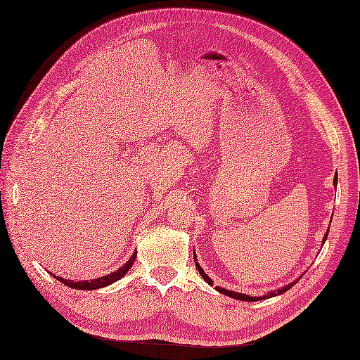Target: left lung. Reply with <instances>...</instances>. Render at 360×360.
Returning a JSON list of instances; mask_svg holds the SVG:
<instances>
[{
  "instance_id": "1",
  "label": "left lung",
  "mask_w": 360,
  "mask_h": 360,
  "mask_svg": "<svg viewBox=\"0 0 360 360\" xmlns=\"http://www.w3.org/2000/svg\"><path fill=\"white\" fill-rule=\"evenodd\" d=\"M333 184L334 186H338V178H334V181H333ZM331 219H333V216H331ZM328 231H330V227H328V230H327V233H325V236H323V239H322V244H325V240H327V238H328ZM193 256H195V262H196V269H198V271H199V274L202 276V279L208 283V285H212L213 287V281L208 278V274L202 270V266L199 265V262L196 261V253H195V250H193ZM304 274H300L299 278L295 281V282H291V283H288V285H283V287H281L279 290H274V291H270V293H266L265 296H261V297H257V296H248V295H244V293H236V291H231V290H227V288H222V287H214L216 290L219 291V293H222V295H225V296H229V297H233V299H238V300H244V302H256V300H264V299H270V297H274V296H279V295H283L285 293V291H288L291 287L295 285V283L302 278Z\"/></svg>"
}]
</instances>
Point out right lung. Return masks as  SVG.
<instances>
[{
  "label": "right lung",
  "mask_w": 360,
  "mask_h": 360,
  "mask_svg": "<svg viewBox=\"0 0 360 360\" xmlns=\"http://www.w3.org/2000/svg\"><path fill=\"white\" fill-rule=\"evenodd\" d=\"M135 257H136V252L133 253L130 256L129 261L125 262L124 265H121L118 270H115L113 273L107 274V276H101V278H98V279H91V281H77V282H75V281H70V279H64V278H61V276H55L52 273H50V274H52L56 281L63 282L64 285L70 287V288H75V290H86V291H89V290H98V288H104L107 285H112L113 282L124 278V276L127 274V271L131 269L133 262H135Z\"/></svg>",
  "instance_id": "right-lung-1"
}]
</instances>
